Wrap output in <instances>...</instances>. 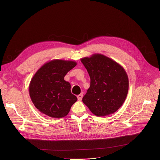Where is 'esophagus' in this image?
I'll list each match as a JSON object with an SVG mask.
<instances>
[{"label":"esophagus","instance_id":"34e87169","mask_svg":"<svg viewBox=\"0 0 160 160\" xmlns=\"http://www.w3.org/2000/svg\"><path fill=\"white\" fill-rule=\"evenodd\" d=\"M82 97H83V93H81L79 95H78L77 96L78 100L81 101V100H82Z\"/></svg>","mask_w":160,"mask_h":160}]
</instances>
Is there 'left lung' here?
<instances>
[{"instance_id":"left-lung-1","label":"left lung","mask_w":160,"mask_h":160,"mask_svg":"<svg viewBox=\"0 0 160 160\" xmlns=\"http://www.w3.org/2000/svg\"><path fill=\"white\" fill-rule=\"evenodd\" d=\"M81 61L91 78L83 103L97 116L114 113L124 102L128 92L129 79L125 69L100 53L82 58Z\"/></svg>"}]
</instances>
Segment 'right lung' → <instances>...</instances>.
Segmentation results:
<instances>
[{"label": "right lung", "mask_w": 160, "mask_h": 160, "mask_svg": "<svg viewBox=\"0 0 160 160\" xmlns=\"http://www.w3.org/2000/svg\"><path fill=\"white\" fill-rule=\"evenodd\" d=\"M77 63L53 60L39 69L31 80L29 93L35 107L51 118H61L68 114L77 97L71 93V85L65 76Z\"/></svg>", "instance_id": "right-lung-1"}]
</instances>
